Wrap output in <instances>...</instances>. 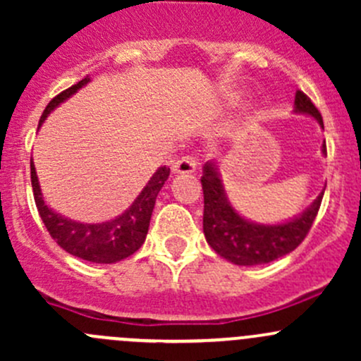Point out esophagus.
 <instances>
[{
    "label": "esophagus",
    "instance_id": "1",
    "mask_svg": "<svg viewBox=\"0 0 361 361\" xmlns=\"http://www.w3.org/2000/svg\"><path fill=\"white\" fill-rule=\"evenodd\" d=\"M195 167H197V160L192 155H185V157L178 159L176 162L173 164V173L176 174H190L194 173Z\"/></svg>",
    "mask_w": 361,
    "mask_h": 361
}]
</instances>
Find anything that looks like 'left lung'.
<instances>
[{
    "label": "left lung",
    "instance_id": "left-lung-1",
    "mask_svg": "<svg viewBox=\"0 0 361 361\" xmlns=\"http://www.w3.org/2000/svg\"><path fill=\"white\" fill-rule=\"evenodd\" d=\"M295 111L314 116L323 127L322 113L300 90L295 94ZM323 154L326 147L323 145ZM202 228L207 245L235 265H260L285 257L305 239L318 214L325 190L302 214L278 225H260L243 218L228 202L214 162L204 166Z\"/></svg>",
    "mask_w": 361,
    "mask_h": 361
}]
</instances>
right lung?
Masks as SVG:
<instances>
[{"label": "right lung", "mask_w": 361, "mask_h": 361, "mask_svg": "<svg viewBox=\"0 0 361 361\" xmlns=\"http://www.w3.org/2000/svg\"><path fill=\"white\" fill-rule=\"evenodd\" d=\"M89 82L90 78L87 76L69 89L57 94L43 110L39 126L54 108L64 103L68 97H71L76 90L82 89ZM167 178H169V167H159L147 183V187L137 195L136 201L130 204L129 209H126L113 220L103 221V224H80V221L69 220L63 214L56 213L47 206L43 201L42 190H39L35 164L31 160L32 194H35L36 207H38V213L49 234L69 255L82 258V260L94 262V264H115V262L130 257L134 251L141 248V245L147 239L148 227H150L155 199H157L160 188L164 187Z\"/></svg>", "instance_id": "right-lung-1"}]
</instances>
